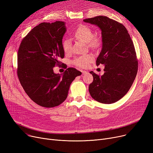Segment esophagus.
Masks as SVG:
<instances>
[{
  "instance_id": "obj_1",
  "label": "esophagus",
  "mask_w": 153,
  "mask_h": 153,
  "mask_svg": "<svg viewBox=\"0 0 153 153\" xmlns=\"http://www.w3.org/2000/svg\"><path fill=\"white\" fill-rule=\"evenodd\" d=\"M81 72H82V74H87V71H81Z\"/></svg>"
}]
</instances>
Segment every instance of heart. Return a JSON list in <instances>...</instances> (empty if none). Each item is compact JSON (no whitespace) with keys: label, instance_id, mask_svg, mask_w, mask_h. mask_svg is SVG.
<instances>
[{"label":"heart","instance_id":"1","mask_svg":"<svg viewBox=\"0 0 153 153\" xmlns=\"http://www.w3.org/2000/svg\"><path fill=\"white\" fill-rule=\"evenodd\" d=\"M74 36L76 39L86 43L89 46L96 48L100 46L101 41L97 36H94L92 29L88 26L79 25L75 30ZM63 50L66 53H69L71 51V42L69 39H66L62 43ZM93 56L91 54H84L75 58L73 63L79 68H85L89 66L90 62L93 61Z\"/></svg>","mask_w":153,"mask_h":153}]
</instances>
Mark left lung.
<instances>
[{"label": "left lung", "mask_w": 153, "mask_h": 153, "mask_svg": "<svg viewBox=\"0 0 153 153\" xmlns=\"http://www.w3.org/2000/svg\"><path fill=\"white\" fill-rule=\"evenodd\" d=\"M84 22L101 30L102 50L96 64H103L104 74L93 71L94 81L89 85L91 97L99 102L110 104L121 99L131 87L138 72L134 46L126 28L105 16L84 19Z\"/></svg>", "instance_id": "left-lung-1"}]
</instances>
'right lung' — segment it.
<instances>
[{"instance_id":"obj_1","label":"right lung","mask_w":153,"mask_h":153,"mask_svg":"<svg viewBox=\"0 0 153 153\" xmlns=\"http://www.w3.org/2000/svg\"><path fill=\"white\" fill-rule=\"evenodd\" d=\"M66 31L64 22H43L29 32L19 47L17 74L20 84L28 97L43 107L62 103L72 82L82 74L72 68L61 74L53 71L56 65L61 66L59 60L64 57L62 39Z\"/></svg>"}]
</instances>
